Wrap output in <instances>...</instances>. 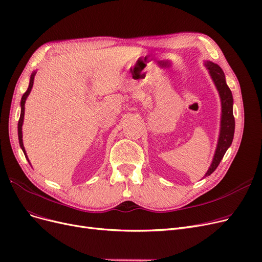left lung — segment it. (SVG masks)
Here are the masks:
<instances>
[{"label": "left lung", "instance_id": "obj_1", "mask_svg": "<svg viewBox=\"0 0 262 262\" xmlns=\"http://www.w3.org/2000/svg\"><path fill=\"white\" fill-rule=\"evenodd\" d=\"M207 67L216 88L219 90V93L221 96L222 121H221V133H220L217 147H216L213 162L211 164V167L208 170V172L206 173V177L214 172V170L219 167L226 151L228 150V147L232 143L233 134H234V117L232 112L233 98H232L230 89L226 83L224 72L217 64H214L212 62H207Z\"/></svg>", "mask_w": 262, "mask_h": 262}]
</instances>
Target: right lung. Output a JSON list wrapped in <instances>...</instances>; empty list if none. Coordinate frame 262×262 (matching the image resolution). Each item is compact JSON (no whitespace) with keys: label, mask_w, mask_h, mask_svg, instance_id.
<instances>
[{"label":"right lung","mask_w":262,"mask_h":262,"mask_svg":"<svg viewBox=\"0 0 262 262\" xmlns=\"http://www.w3.org/2000/svg\"><path fill=\"white\" fill-rule=\"evenodd\" d=\"M35 74L36 73H33L31 75V79H30V84H29V88L28 90L26 91V93L22 95V98H21V113H20V119H19V122H18V138H19V144L21 146L22 151H24L27 159H28V156H27V153H26V150H25V146H24V142H22V123H24V118H25V104H26V99L28 97V95L30 94L31 92V89L33 86V82H34V77H35ZM29 161V159H28Z\"/></svg>","instance_id":"add662e5"}]
</instances>
